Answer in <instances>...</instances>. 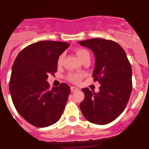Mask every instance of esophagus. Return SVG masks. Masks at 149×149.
I'll return each mask as SVG.
<instances>
[{
    "label": "esophagus",
    "instance_id": "34e87169",
    "mask_svg": "<svg viewBox=\"0 0 149 149\" xmlns=\"http://www.w3.org/2000/svg\"><path fill=\"white\" fill-rule=\"evenodd\" d=\"M70 89L72 92H76V91H77V90H79L78 88H77V87H75V86H71Z\"/></svg>",
    "mask_w": 149,
    "mask_h": 149
}]
</instances>
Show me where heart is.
Masks as SVG:
<instances>
[{"instance_id":"1","label":"heart","mask_w":149,"mask_h":149,"mask_svg":"<svg viewBox=\"0 0 149 149\" xmlns=\"http://www.w3.org/2000/svg\"><path fill=\"white\" fill-rule=\"evenodd\" d=\"M77 54L79 56V58L82 60L86 55L89 54V52L87 51L86 49H78L77 50ZM64 55L63 54H61L60 55V56L58 57L57 60V64L58 65H60L62 63L63 60ZM85 77V74L84 73H81V72H71L67 76V79H68L70 82L72 83H75V84H78L81 82V80L83 79V77Z\"/></svg>"}]
</instances>
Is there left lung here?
Returning <instances> with one entry per match:
<instances>
[{
	"instance_id": "1",
	"label": "left lung",
	"mask_w": 149,
	"mask_h": 149,
	"mask_svg": "<svg viewBox=\"0 0 149 149\" xmlns=\"http://www.w3.org/2000/svg\"><path fill=\"white\" fill-rule=\"evenodd\" d=\"M79 43L93 52V77L101 85L96 93L88 88L82 89L85 98L79 108L87 121L106 125L118 118L129 102L132 89L131 64L123 47L114 41L93 38Z\"/></svg>"
}]
</instances>
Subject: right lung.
<instances>
[{
  "mask_svg": "<svg viewBox=\"0 0 149 149\" xmlns=\"http://www.w3.org/2000/svg\"><path fill=\"white\" fill-rule=\"evenodd\" d=\"M70 43L43 40L23 49L12 66L9 89L18 113L31 125L47 127L63 112L70 88L66 83L49 89L48 75L57 71V60Z\"/></svg>",
  "mask_w": 149,
  "mask_h": 149,
  "instance_id": "add662e5",
  "label": "right lung"
}]
</instances>
